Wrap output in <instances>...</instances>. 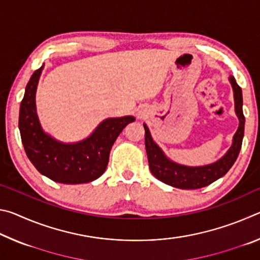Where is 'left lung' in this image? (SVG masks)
Listing matches in <instances>:
<instances>
[{
    "mask_svg": "<svg viewBox=\"0 0 260 260\" xmlns=\"http://www.w3.org/2000/svg\"><path fill=\"white\" fill-rule=\"evenodd\" d=\"M230 81L234 90V100H235V112L240 119V126L233 139V144L230 150L223 156L221 159L213 162V164L197 167H189L184 165H179L173 162L162 153L160 148L153 142L149 132L148 127L144 126L146 135V150L148 155L149 167H150L151 173L159 180L170 186L180 188V189H200L205 186H209L215 180L225 175L231 167L234 164L239 156L242 141L244 135V122L245 118L243 114V99H242V89L237 85L235 78L231 76Z\"/></svg>",
    "mask_w": 260,
    "mask_h": 260,
    "instance_id": "left-lung-1",
    "label": "left lung"
}]
</instances>
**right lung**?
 Here are the masks:
<instances>
[{"instance_id":"1","label":"right lung","mask_w":260,"mask_h":260,"mask_svg":"<svg viewBox=\"0 0 260 260\" xmlns=\"http://www.w3.org/2000/svg\"><path fill=\"white\" fill-rule=\"evenodd\" d=\"M42 69L32 74L20 104L19 129L26 155L35 169L52 181L68 184L93 181L107 170L114 141L135 118H109L81 142H57L43 133L35 110V90Z\"/></svg>"}]
</instances>
